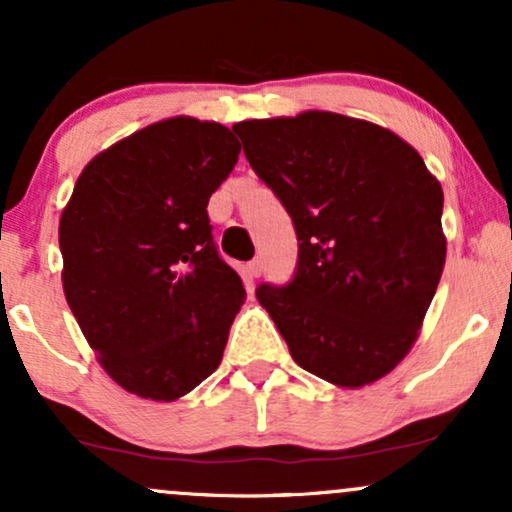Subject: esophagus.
<instances>
[{
  "mask_svg": "<svg viewBox=\"0 0 512 512\" xmlns=\"http://www.w3.org/2000/svg\"><path fill=\"white\" fill-rule=\"evenodd\" d=\"M245 274L250 276V279H257V276L262 274V262L260 260H252L245 264Z\"/></svg>",
  "mask_w": 512,
  "mask_h": 512,
  "instance_id": "1",
  "label": "esophagus"
}]
</instances>
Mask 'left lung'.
I'll use <instances>...</instances> for the list:
<instances>
[{"label": "left lung", "instance_id": "obj_1", "mask_svg": "<svg viewBox=\"0 0 512 512\" xmlns=\"http://www.w3.org/2000/svg\"><path fill=\"white\" fill-rule=\"evenodd\" d=\"M298 236L286 286L257 301L298 366L356 390L419 337L445 264L443 187L390 129L327 110L233 125Z\"/></svg>", "mask_w": 512, "mask_h": 512}]
</instances>
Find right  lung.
Here are the masks:
<instances>
[{
    "label": "right lung",
    "mask_w": 512,
    "mask_h": 512,
    "mask_svg": "<svg viewBox=\"0 0 512 512\" xmlns=\"http://www.w3.org/2000/svg\"><path fill=\"white\" fill-rule=\"evenodd\" d=\"M238 154L219 122L168 117L91 158L62 211L64 296L132 395L175 402L219 368L245 289L207 204Z\"/></svg>",
    "instance_id": "add662e5"
}]
</instances>
